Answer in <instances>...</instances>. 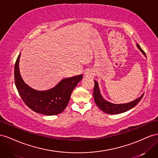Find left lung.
I'll return each mask as SVG.
<instances>
[{"mask_svg":"<svg viewBox=\"0 0 158 158\" xmlns=\"http://www.w3.org/2000/svg\"><path fill=\"white\" fill-rule=\"evenodd\" d=\"M136 46L139 50L142 52L144 56L146 57L145 52L142 50V49L140 48V46H139L138 44H136ZM94 87L93 90V97H94V102H95L96 105L98 106L99 109L107 114H117L123 113V112H127L130 110L138 104L139 102L141 101V99L142 98L144 94L143 93L139 98H138L137 99H135L134 101L130 102L125 103V104H114V103H111L109 101L105 100V98L102 97V96L101 94L98 83L96 81H94Z\"/></svg>","mask_w":158,"mask_h":158,"instance_id":"obj_1","label":"left lung"}]
</instances>
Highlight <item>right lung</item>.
<instances>
[{
	"mask_svg": "<svg viewBox=\"0 0 158 158\" xmlns=\"http://www.w3.org/2000/svg\"><path fill=\"white\" fill-rule=\"evenodd\" d=\"M20 55L15 66V82L20 96L30 109L38 113L52 116L61 113L68 105L74 88L83 78L82 75L62 79L56 87L47 91H36L22 79L19 70Z\"/></svg>",
	"mask_w": 158,
	"mask_h": 158,
	"instance_id": "1",
	"label": "right lung"
}]
</instances>
